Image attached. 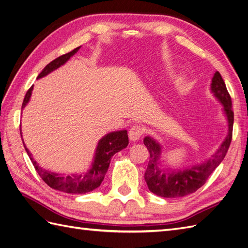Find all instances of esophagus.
I'll use <instances>...</instances> for the list:
<instances>
[{"mask_svg": "<svg viewBox=\"0 0 248 248\" xmlns=\"http://www.w3.org/2000/svg\"><path fill=\"white\" fill-rule=\"evenodd\" d=\"M143 134V129L140 125H133L129 131V138L132 141H136Z\"/></svg>", "mask_w": 248, "mask_h": 248, "instance_id": "obj_1", "label": "esophagus"}]
</instances>
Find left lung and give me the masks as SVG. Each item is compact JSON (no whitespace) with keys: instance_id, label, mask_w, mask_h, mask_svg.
I'll use <instances>...</instances> for the list:
<instances>
[{"instance_id":"left-lung-1","label":"left lung","mask_w":248,"mask_h":248,"mask_svg":"<svg viewBox=\"0 0 248 248\" xmlns=\"http://www.w3.org/2000/svg\"><path fill=\"white\" fill-rule=\"evenodd\" d=\"M211 91L215 98L223 106L227 122V135L217 152L200 164L192 168L172 170L164 168L161 161L162 145L151 136L143 138V143L150 152V161L144 173V179L152 193L164 198H178L195 193L206 182L207 178L224 159L230 148L232 136L233 112L232 110V98L227 92L225 82L221 74L216 71L211 84Z\"/></svg>"}]
</instances>
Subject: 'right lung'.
<instances>
[{"mask_svg": "<svg viewBox=\"0 0 248 248\" xmlns=\"http://www.w3.org/2000/svg\"><path fill=\"white\" fill-rule=\"evenodd\" d=\"M80 47L75 48L71 52L63 54L60 58L55 59L51 62H49L48 65L43 69V71L37 76V78H42L44 76L51 73L54 70L62 66L63 63H66L71 56H73L76 52L78 51ZM33 86L31 87L27 91L26 95L22 105V109H24L26 105L29 103L31 93H32ZM22 136V135H21ZM24 148L26 150L27 154L30 158L31 162L34 166L37 174L41 176V178L45 181L47 185L54 189L61 190L63 193L68 194H86L88 192L97 188L100 183L103 182L105 175L107 173L108 169H109L111 158L114 154H116L117 152L122 151L128 147L129 144V138H128V131L122 130V131H115L110 132L105 135L103 138L99 139L97 143L96 151H95V155L93 158V162L91 164V168L87 170L85 174H72V175H62L59 173L50 172L45 169H43L39 166L32 156L29 150L26 148V145L24 143Z\"/></svg>", "mask_w": 248, "mask_h": 248, "instance_id": "obj_1", "label": "right lung"}]
</instances>
